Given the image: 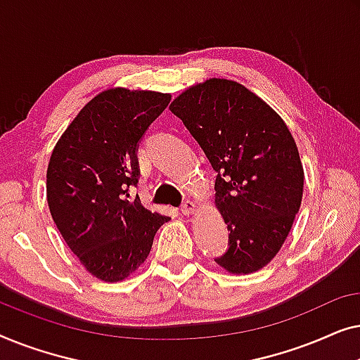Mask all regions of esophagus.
I'll return each mask as SVG.
<instances>
[{
	"label": "esophagus",
	"instance_id": "esophagus-1",
	"mask_svg": "<svg viewBox=\"0 0 360 360\" xmlns=\"http://www.w3.org/2000/svg\"><path fill=\"white\" fill-rule=\"evenodd\" d=\"M180 211H181V213H184V214L190 216V214H193L195 211H198V205H196L195 201L186 200V201H184V205L180 206Z\"/></svg>",
	"mask_w": 360,
	"mask_h": 360
}]
</instances>
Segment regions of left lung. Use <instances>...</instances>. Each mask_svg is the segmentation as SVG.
Returning a JSON list of instances; mask_svg holds the SVG:
<instances>
[{"label": "left lung", "mask_w": 360, "mask_h": 360, "mask_svg": "<svg viewBox=\"0 0 360 360\" xmlns=\"http://www.w3.org/2000/svg\"><path fill=\"white\" fill-rule=\"evenodd\" d=\"M180 117L216 172L214 203L228 224L231 274L262 269L282 248L303 196V165L282 117L238 82L210 78L175 98Z\"/></svg>", "instance_id": "left-lung-1"}]
</instances>
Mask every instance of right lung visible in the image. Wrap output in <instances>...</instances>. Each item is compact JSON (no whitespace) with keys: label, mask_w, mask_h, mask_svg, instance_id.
<instances>
[{"label":"right lung","mask_w":360,"mask_h":360,"mask_svg":"<svg viewBox=\"0 0 360 360\" xmlns=\"http://www.w3.org/2000/svg\"><path fill=\"white\" fill-rule=\"evenodd\" d=\"M169 103L167 93L106 90L83 106L53 147L47 169L52 219L88 272L105 282L134 272L170 219L129 196L141 176L139 142Z\"/></svg>","instance_id":"add662e5"}]
</instances>
